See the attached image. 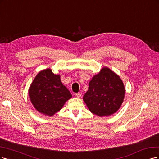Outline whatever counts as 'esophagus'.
Instances as JSON below:
<instances>
[{
	"label": "esophagus",
	"mask_w": 159,
	"mask_h": 159,
	"mask_svg": "<svg viewBox=\"0 0 159 159\" xmlns=\"http://www.w3.org/2000/svg\"><path fill=\"white\" fill-rule=\"evenodd\" d=\"M75 96L76 97V98H80L81 93H76L75 94Z\"/></svg>",
	"instance_id": "obj_1"
}]
</instances>
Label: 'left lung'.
Listing matches in <instances>:
<instances>
[{"instance_id":"obj_1","label":"left lung","mask_w":159,"mask_h":159,"mask_svg":"<svg viewBox=\"0 0 159 159\" xmlns=\"http://www.w3.org/2000/svg\"><path fill=\"white\" fill-rule=\"evenodd\" d=\"M124 95V86L120 76L104 67L90 80L83 100L92 113L107 116L120 108Z\"/></svg>"}]
</instances>
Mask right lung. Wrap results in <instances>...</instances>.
<instances>
[{
  "label": "right lung",
  "instance_id": "1",
  "mask_svg": "<svg viewBox=\"0 0 159 159\" xmlns=\"http://www.w3.org/2000/svg\"><path fill=\"white\" fill-rule=\"evenodd\" d=\"M30 98L39 112L52 116L62 108L72 95L62 84L59 75L50 69L39 72L29 89Z\"/></svg>",
  "mask_w": 159,
  "mask_h": 159
}]
</instances>
